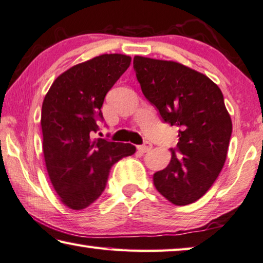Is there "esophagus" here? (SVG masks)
Listing matches in <instances>:
<instances>
[{"mask_svg": "<svg viewBox=\"0 0 263 263\" xmlns=\"http://www.w3.org/2000/svg\"><path fill=\"white\" fill-rule=\"evenodd\" d=\"M152 148H153V144L150 143V142H148V141H145L143 144L139 145V147H137V149H139V152H142V153H147Z\"/></svg>", "mask_w": 263, "mask_h": 263, "instance_id": "obj_1", "label": "esophagus"}]
</instances>
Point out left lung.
Here are the masks:
<instances>
[{
  "label": "left lung",
  "mask_w": 263,
  "mask_h": 263,
  "mask_svg": "<svg viewBox=\"0 0 263 263\" xmlns=\"http://www.w3.org/2000/svg\"><path fill=\"white\" fill-rule=\"evenodd\" d=\"M142 93L162 120L178 128L171 161L154 175L157 191L175 205L200 199L220 174L232 135L220 88L203 73L176 62L135 55Z\"/></svg>",
  "instance_id": "1"
}]
</instances>
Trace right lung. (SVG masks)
Masks as SVG:
<instances>
[{
    "label": "right lung",
    "instance_id": "obj_1",
    "mask_svg": "<svg viewBox=\"0 0 263 263\" xmlns=\"http://www.w3.org/2000/svg\"><path fill=\"white\" fill-rule=\"evenodd\" d=\"M132 58L101 54L68 68L51 85L42 106L43 153L49 177L60 200L83 210L101 196L111 166L136 152L130 143L92 140L106 94Z\"/></svg>",
    "mask_w": 263,
    "mask_h": 263
}]
</instances>
